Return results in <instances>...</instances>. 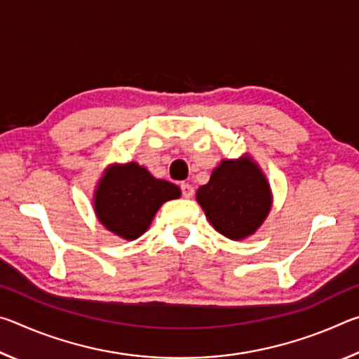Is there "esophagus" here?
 I'll return each instance as SVG.
<instances>
[{"label": "esophagus", "mask_w": 359, "mask_h": 359, "mask_svg": "<svg viewBox=\"0 0 359 359\" xmlns=\"http://www.w3.org/2000/svg\"><path fill=\"white\" fill-rule=\"evenodd\" d=\"M180 191H182V196L187 198V199L191 198L193 193H194L193 187H191L190 184H182V185H180Z\"/></svg>", "instance_id": "34e87169"}]
</instances>
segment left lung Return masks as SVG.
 Segmentation results:
<instances>
[{
    "instance_id": "obj_1",
    "label": "left lung",
    "mask_w": 359,
    "mask_h": 359,
    "mask_svg": "<svg viewBox=\"0 0 359 359\" xmlns=\"http://www.w3.org/2000/svg\"><path fill=\"white\" fill-rule=\"evenodd\" d=\"M196 199L218 233L238 241L253 234L271 209V190L252 160H223Z\"/></svg>"
}]
</instances>
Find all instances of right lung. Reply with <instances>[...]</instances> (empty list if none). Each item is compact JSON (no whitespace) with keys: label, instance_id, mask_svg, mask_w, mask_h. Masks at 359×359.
<instances>
[{"label":"right lung","instance_id":"right-lung-1","mask_svg":"<svg viewBox=\"0 0 359 359\" xmlns=\"http://www.w3.org/2000/svg\"><path fill=\"white\" fill-rule=\"evenodd\" d=\"M179 196L177 185L151 177L145 168L128 163L112 168L101 180L95 210L109 231L131 241L149 228L163 203Z\"/></svg>","mask_w":359,"mask_h":359}]
</instances>
